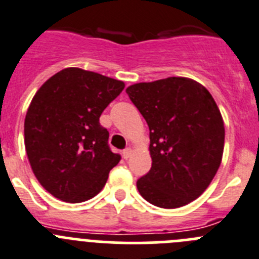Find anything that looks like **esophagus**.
<instances>
[{"mask_svg":"<svg viewBox=\"0 0 259 259\" xmlns=\"http://www.w3.org/2000/svg\"><path fill=\"white\" fill-rule=\"evenodd\" d=\"M132 154H133V149L132 148H126V149H124V151H122V157H124L125 159L129 158Z\"/></svg>","mask_w":259,"mask_h":259,"instance_id":"obj_1","label":"esophagus"}]
</instances>
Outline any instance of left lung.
<instances>
[{
    "label": "left lung",
    "mask_w": 259,
    "mask_h": 259,
    "mask_svg": "<svg viewBox=\"0 0 259 259\" xmlns=\"http://www.w3.org/2000/svg\"><path fill=\"white\" fill-rule=\"evenodd\" d=\"M149 126L152 167L137 181L147 202L179 208L197 199L213 180L225 144L224 118L213 97L184 76L127 87Z\"/></svg>",
    "instance_id": "8db88e82"
}]
</instances>
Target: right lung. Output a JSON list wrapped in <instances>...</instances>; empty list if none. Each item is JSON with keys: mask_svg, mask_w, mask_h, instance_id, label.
Wrapping results in <instances>:
<instances>
[{"mask_svg": "<svg viewBox=\"0 0 259 259\" xmlns=\"http://www.w3.org/2000/svg\"><path fill=\"white\" fill-rule=\"evenodd\" d=\"M125 88L124 81L66 67L34 94L24 122L29 163L40 185L60 200L96 197L121 156L108 148L100 116Z\"/></svg>", "mask_w": 259, "mask_h": 259, "instance_id": "right-lung-1", "label": "right lung"}]
</instances>
